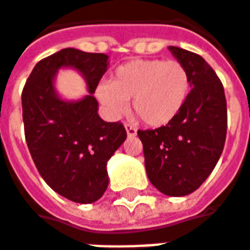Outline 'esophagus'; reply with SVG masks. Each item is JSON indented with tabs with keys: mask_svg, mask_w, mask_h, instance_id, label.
Instances as JSON below:
<instances>
[{
	"mask_svg": "<svg viewBox=\"0 0 250 250\" xmlns=\"http://www.w3.org/2000/svg\"><path fill=\"white\" fill-rule=\"evenodd\" d=\"M125 129H126V133L129 137H134L137 134V129L133 126L132 124L125 123Z\"/></svg>",
	"mask_w": 250,
	"mask_h": 250,
	"instance_id": "1",
	"label": "esophagus"
}]
</instances>
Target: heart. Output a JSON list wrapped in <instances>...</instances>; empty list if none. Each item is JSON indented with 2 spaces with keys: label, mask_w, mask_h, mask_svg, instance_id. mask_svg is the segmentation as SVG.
<instances>
[{
  "label": "heart",
  "mask_w": 250,
  "mask_h": 250,
  "mask_svg": "<svg viewBox=\"0 0 250 250\" xmlns=\"http://www.w3.org/2000/svg\"><path fill=\"white\" fill-rule=\"evenodd\" d=\"M191 91L186 65L176 59H136L114 69L109 84L96 88V96L117 117L133 99V112L149 126H163L181 113Z\"/></svg>",
  "instance_id": "b5f03b06"
}]
</instances>
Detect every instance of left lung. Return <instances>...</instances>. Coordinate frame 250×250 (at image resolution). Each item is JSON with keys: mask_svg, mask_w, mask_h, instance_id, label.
Returning <instances> with one entry per match:
<instances>
[{"mask_svg": "<svg viewBox=\"0 0 250 250\" xmlns=\"http://www.w3.org/2000/svg\"><path fill=\"white\" fill-rule=\"evenodd\" d=\"M168 48L188 71V99L171 123L137 134L151 185L168 196H185L202 186L223 153L227 100L221 80L202 56L175 46Z\"/></svg>", "mask_w": 250, "mask_h": 250, "instance_id": "8db88e82", "label": "left lung"}]
</instances>
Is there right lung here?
I'll return each instance as SVG.
<instances>
[{
    "label": "right lung",
    "instance_id": "obj_1",
    "mask_svg": "<svg viewBox=\"0 0 250 250\" xmlns=\"http://www.w3.org/2000/svg\"><path fill=\"white\" fill-rule=\"evenodd\" d=\"M108 65V55L75 48L39 61L22 91L25 138L39 174L55 192L75 203H93L108 187L106 162L123 145L126 130L120 121L97 114L92 96ZM61 66H74L86 78L90 95L65 103L53 91Z\"/></svg>",
    "mask_w": 250,
    "mask_h": 250
}]
</instances>
